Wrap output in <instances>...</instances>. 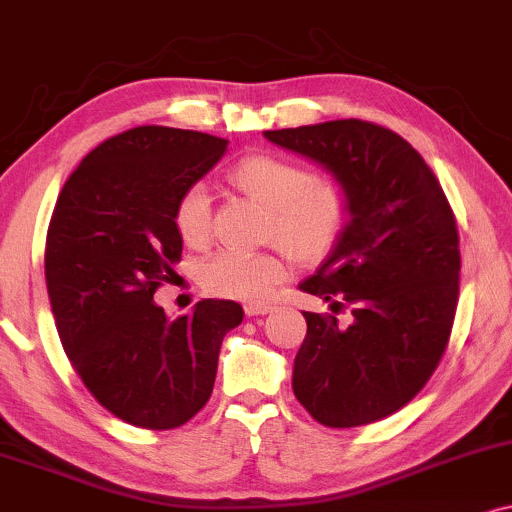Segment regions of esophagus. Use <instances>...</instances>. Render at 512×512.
I'll list each match as a JSON object with an SVG mask.
<instances>
[{
    "label": "esophagus",
    "instance_id": "esophagus-1",
    "mask_svg": "<svg viewBox=\"0 0 512 512\" xmlns=\"http://www.w3.org/2000/svg\"><path fill=\"white\" fill-rule=\"evenodd\" d=\"M274 310V305L269 303H245V315L257 317V315H269Z\"/></svg>",
    "mask_w": 512,
    "mask_h": 512
}]
</instances>
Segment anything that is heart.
Listing matches in <instances>:
<instances>
[{"mask_svg":"<svg viewBox=\"0 0 512 512\" xmlns=\"http://www.w3.org/2000/svg\"><path fill=\"white\" fill-rule=\"evenodd\" d=\"M231 183L272 212L269 238L288 255L312 262L334 248L348 221V195L334 178H317L303 164L272 155L240 159ZM178 238L188 248H205L212 238V200L202 186L183 190L174 207ZM286 267L272 252L221 250L200 267L207 293L233 300H260L283 281Z\"/></svg>","mask_w":512,"mask_h":512,"instance_id":"b5f03b06","label":"heart"}]
</instances>
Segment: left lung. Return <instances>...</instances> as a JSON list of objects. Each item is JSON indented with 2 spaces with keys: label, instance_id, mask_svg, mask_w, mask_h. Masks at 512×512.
Masks as SVG:
<instances>
[{
  "label": "left lung",
  "instance_id": "left-lung-1",
  "mask_svg": "<svg viewBox=\"0 0 512 512\" xmlns=\"http://www.w3.org/2000/svg\"><path fill=\"white\" fill-rule=\"evenodd\" d=\"M341 183L348 224L300 291L348 307V324L303 312L293 393L324 427L384 420L439 367L460 288V238L434 171L408 140L360 119L264 131Z\"/></svg>",
  "mask_w": 512,
  "mask_h": 512
}]
</instances>
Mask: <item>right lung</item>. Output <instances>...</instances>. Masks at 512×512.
<instances>
[{
  "label": "right lung",
  "mask_w": 512,
  "mask_h": 512,
  "mask_svg": "<svg viewBox=\"0 0 512 512\" xmlns=\"http://www.w3.org/2000/svg\"><path fill=\"white\" fill-rule=\"evenodd\" d=\"M229 140L138 126L97 145L61 188L47 229L45 279L57 331L95 400L143 429H176L205 408L233 300H200L169 319L155 291L174 279L183 240L174 207Z\"/></svg>",
  "instance_id": "add662e5"
}]
</instances>
